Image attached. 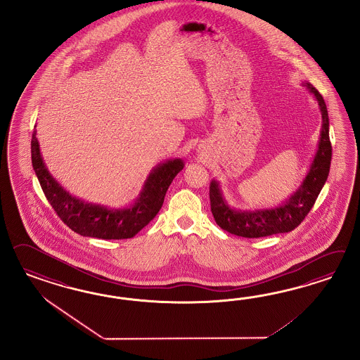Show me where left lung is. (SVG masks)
<instances>
[{
    "label": "left lung",
    "instance_id": "left-lung-1",
    "mask_svg": "<svg viewBox=\"0 0 360 360\" xmlns=\"http://www.w3.org/2000/svg\"><path fill=\"white\" fill-rule=\"evenodd\" d=\"M302 86L314 96L318 103L322 115V128L316 155L298 188L278 206L240 210L229 206L223 194L221 186L217 179H212L210 184V202L214 219L220 229L232 235L241 238H264L293 231L301 224L314 206L316 198L326 184L331 165V143L328 137L326 103L310 83H302Z\"/></svg>",
    "mask_w": 360,
    "mask_h": 360
}]
</instances>
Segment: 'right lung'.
Instances as JSON below:
<instances>
[{
  "mask_svg": "<svg viewBox=\"0 0 360 360\" xmlns=\"http://www.w3.org/2000/svg\"><path fill=\"white\" fill-rule=\"evenodd\" d=\"M32 164L44 195L58 217L79 235L104 240L131 239L148 226L162 207L166 191L175 175L185 166L182 158H170L157 165L146 176L140 194L131 206L110 208L70 194L55 179L44 165L35 129L32 139Z\"/></svg>",
  "mask_w": 360,
  "mask_h": 360,
  "instance_id": "obj_1",
  "label": "right lung"
}]
</instances>
